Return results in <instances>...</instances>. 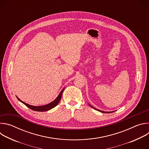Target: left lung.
Masks as SVG:
<instances>
[{
	"instance_id": "1",
	"label": "left lung",
	"mask_w": 149,
	"mask_h": 149,
	"mask_svg": "<svg viewBox=\"0 0 149 149\" xmlns=\"http://www.w3.org/2000/svg\"><path fill=\"white\" fill-rule=\"evenodd\" d=\"M89 105L91 107H92L93 109H95V110H97V111H100V112H101V113H113V112H114V111H110V112H107V111H101V110H98V109H95V108H94V107H93L92 105H90L89 104Z\"/></svg>"
}]
</instances>
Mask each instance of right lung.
Returning <instances> with one entry per match:
<instances>
[{"mask_svg": "<svg viewBox=\"0 0 149 149\" xmlns=\"http://www.w3.org/2000/svg\"><path fill=\"white\" fill-rule=\"evenodd\" d=\"M64 90V88H63L61 92L59 93V94L58 95V96L57 97V98L52 102L47 104V105H42V106H33V105H29L28 104H26L25 102H24V101H21L18 97H17V98L18 99L19 101H20L21 102H22L23 104H24L26 106H27L28 107H29L30 109L33 110V111H48L49 110L52 109H53L54 107H55V106L59 103V102L60 101L61 99V97H62V93Z\"/></svg>", "mask_w": 149, "mask_h": 149, "instance_id": "right-lung-1", "label": "right lung"}]
</instances>
